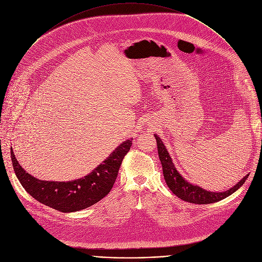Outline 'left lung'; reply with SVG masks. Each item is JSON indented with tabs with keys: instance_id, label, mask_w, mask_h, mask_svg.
Segmentation results:
<instances>
[{
	"instance_id": "left-lung-1",
	"label": "left lung",
	"mask_w": 262,
	"mask_h": 262,
	"mask_svg": "<svg viewBox=\"0 0 262 262\" xmlns=\"http://www.w3.org/2000/svg\"><path fill=\"white\" fill-rule=\"evenodd\" d=\"M155 137L157 139L159 157L163 166V173H164L166 183L169 186V189L173 192V194H175L178 198H180L183 201L195 203V204H209V203L217 202L220 200H223L224 198L230 196L236 190H238L245 183V181L249 176V175H246L237 184L233 186V188L229 189L226 192L213 193V192H208L206 190H203L202 188H200V186L189 183L177 172L164 143L162 142L159 136L155 135Z\"/></svg>"
}]
</instances>
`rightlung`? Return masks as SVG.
Segmentation results:
<instances>
[{
	"mask_svg": "<svg viewBox=\"0 0 262 262\" xmlns=\"http://www.w3.org/2000/svg\"><path fill=\"white\" fill-rule=\"evenodd\" d=\"M133 139L120 144L110 157L83 178L67 182L39 180L27 173L11 149L15 174L23 188L37 201L62 212L85 209L104 198L114 185L119 168L129 151Z\"/></svg>",
	"mask_w": 262,
	"mask_h": 262,
	"instance_id": "obj_1",
	"label": "right lung"
}]
</instances>
